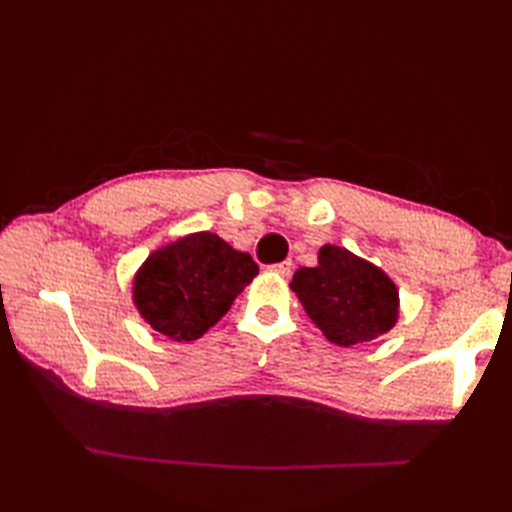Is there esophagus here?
Segmentation results:
<instances>
[{
	"label": "esophagus",
	"mask_w": 512,
	"mask_h": 512,
	"mask_svg": "<svg viewBox=\"0 0 512 512\" xmlns=\"http://www.w3.org/2000/svg\"><path fill=\"white\" fill-rule=\"evenodd\" d=\"M270 273L281 275V277H288L292 273V262H290V259H286V262L273 264V266H270Z\"/></svg>",
	"instance_id": "1"
}]
</instances>
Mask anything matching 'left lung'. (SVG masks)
Listing matches in <instances>:
<instances>
[{"mask_svg": "<svg viewBox=\"0 0 512 512\" xmlns=\"http://www.w3.org/2000/svg\"><path fill=\"white\" fill-rule=\"evenodd\" d=\"M290 288L325 339L341 347L374 341L398 321L394 281L341 246H321L319 264L299 268Z\"/></svg>", "mask_w": 512, "mask_h": 512, "instance_id": "left-lung-1", "label": "left lung"}]
</instances>
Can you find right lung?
<instances>
[{
    "label": "right lung",
    "mask_w": 512,
    "mask_h": 512,
    "mask_svg": "<svg viewBox=\"0 0 512 512\" xmlns=\"http://www.w3.org/2000/svg\"><path fill=\"white\" fill-rule=\"evenodd\" d=\"M259 266L222 237L202 231L154 250L134 279L143 319L173 341H195L231 310Z\"/></svg>",
    "instance_id": "1"
}]
</instances>
